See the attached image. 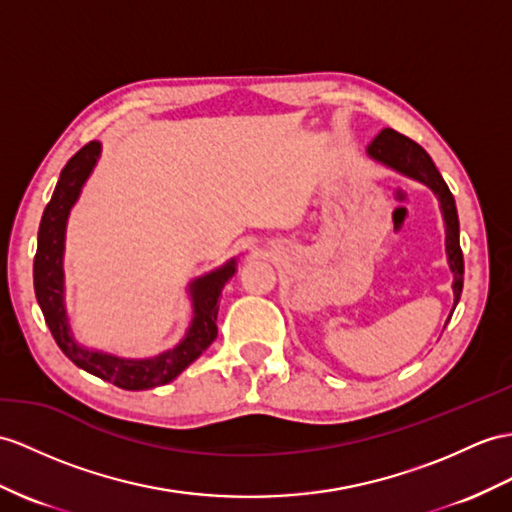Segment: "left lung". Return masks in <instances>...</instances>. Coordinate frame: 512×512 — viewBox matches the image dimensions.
<instances>
[{
    "instance_id": "1",
    "label": "left lung",
    "mask_w": 512,
    "mask_h": 512,
    "mask_svg": "<svg viewBox=\"0 0 512 512\" xmlns=\"http://www.w3.org/2000/svg\"><path fill=\"white\" fill-rule=\"evenodd\" d=\"M367 154L382 162V165L391 167L395 171L404 173V176L419 180L434 191L439 197L441 213L445 221V249H447V263L454 273V308L463 293V273H465V260H463V249H460L458 241V213L454 204V195L447 189L445 180L441 178L439 169L434 167L432 158L428 156L426 149L419 143H415L408 136L395 132L391 128H384L376 139H373L367 147Z\"/></svg>"
}]
</instances>
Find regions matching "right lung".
<instances>
[{"label":"right lung","mask_w":512,"mask_h":512,"mask_svg":"<svg viewBox=\"0 0 512 512\" xmlns=\"http://www.w3.org/2000/svg\"><path fill=\"white\" fill-rule=\"evenodd\" d=\"M102 152L97 141L86 143L76 156L60 171V180L52 199L45 206L39 226V247L34 256V293L54 341L73 365L93 373V376L112 382L126 391H145L167 384L202 356L206 347L217 339L219 295L223 286L234 276L236 260L206 273L191 282L189 293L193 302V321L180 345L154 358L130 360L97 350H86L73 339L67 308H65V273H62V252H65V228L71 206L82 191L86 178L91 176L95 162Z\"/></svg>","instance_id":"right-lung-1"}]
</instances>
